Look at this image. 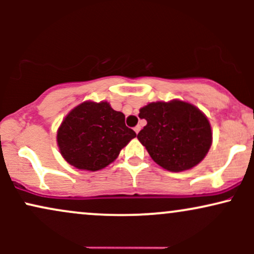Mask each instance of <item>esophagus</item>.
Listing matches in <instances>:
<instances>
[{"label":"esophagus","instance_id":"obj_1","mask_svg":"<svg viewBox=\"0 0 254 254\" xmlns=\"http://www.w3.org/2000/svg\"><path fill=\"white\" fill-rule=\"evenodd\" d=\"M133 130H135V132H136V133H138V132H139V130H141V127H139V125H137V127H133Z\"/></svg>","mask_w":254,"mask_h":254}]
</instances>
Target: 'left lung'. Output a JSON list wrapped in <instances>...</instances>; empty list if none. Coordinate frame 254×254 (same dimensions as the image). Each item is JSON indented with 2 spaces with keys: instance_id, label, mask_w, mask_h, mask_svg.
Listing matches in <instances>:
<instances>
[{
  "instance_id": "1",
  "label": "left lung",
  "mask_w": 254,
  "mask_h": 254,
  "mask_svg": "<svg viewBox=\"0 0 254 254\" xmlns=\"http://www.w3.org/2000/svg\"><path fill=\"white\" fill-rule=\"evenodd\" d=\"M147 125L137 138L157 165L171 172L191 170L211 147V127L205 115L182 100L156 101L139 110Z\"/></svg>"
}]
</instances>
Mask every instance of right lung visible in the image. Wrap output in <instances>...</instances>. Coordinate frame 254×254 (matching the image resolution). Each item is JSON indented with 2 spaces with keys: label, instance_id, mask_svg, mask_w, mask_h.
I'll return each mask as SVG.
<instances>
[{
  "label": "right lung",
  "instance_id": "add662e5",
  "mask_svg": "<svg viewBox=\"0 0 254 254\" xmlns=\"http://www.w3.org/2000/svg\"><path fill=\"white\" fill-rule=\"evenodd\" d=\"M136 132L125 125V116L107 101H84L72 109L57 131V144L68 164L95 172L109 166Z\"/></svg>",
  "mask_w": 254,
  "mask_h": 254
}]
</instances>
